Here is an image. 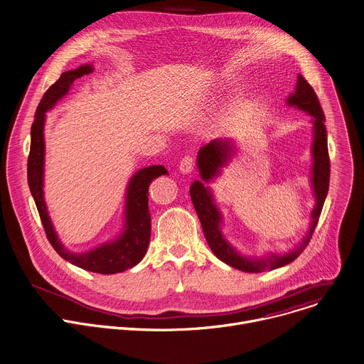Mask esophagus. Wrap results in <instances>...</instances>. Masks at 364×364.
Here are the masks:
<instances>
[{
    "instance_id": "obj_1",
    "label": "esophagus",
    "mask_w": 364,
    "mask_h": 364,
    "mask_svg": "<svg viewBox=\"0 0 364 364\" xmlns=\"http://www.w3.org/2000/svg\"><path fill=\"white\" fill-rule=\"evenodd\" d=\"M180 171L183 173V174H190L191 171H193V168H194V160H193V157L191 156H186L181 161H180Z\"/></svg>"
}]
</instances>
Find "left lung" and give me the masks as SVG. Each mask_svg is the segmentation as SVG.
<instances>
[{
	"mask_svg": "<svg viewBox=\"0 0 364 364\" xmlns=\"http://www.w3.org/2000/svg\"><path fill=\"white\" fill-rule=\"evenodd\" d=\"M287 104L296 107L301 111H306L311 115L313 121V146H311V156H313V167H311V186L314 190L316 205L311 211V221L310 228L306 237L301 240V243L294 247L291 252L286 255H269L264 257H246L240 255L228 241L224 238L221 232V223L223 215L218 211L211 190L204 186L214 177L220 174V168L227 164L230 160L234 147L230 140H213L207 146L201 147L197 156V167L200 171V177L203 181L196 180L190 187V196L193 205L197 211L200 218L204 237L217 259L224 262L225 264L246 272V273H262L266 270H274L290 264L294 262L303 250L307 247L311 234L317 225L318 217L321 214V208L328 191V181H330V159H328V149H327V132L324 126V114L318 98L313 90V87L304 80L303 75L299 74L296 90L293 94L289 95Z\"/></svg>",
	"mask_w": 364,
	"mask_h": 364,
	"instance_id": "1",
	"label": "left lung"
}]
</instances>
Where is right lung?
Masks as SVG:
<instances>
[{
    "label": "right lung",
    "instance_id": "obj_1",
    "mask_svg": "<svg viewBox=\"0 0 364 364\" xmlns=\"http://www.w3.org/2000/svg\"><path fill=\"white\" fill-rule=\"evenodd\" d=\"M91 64L80 65L77 70H70L61 74V77L46 91L43 95L31 126V147L27 164L28 186L36 201L43 227L46 230L47 238L54 247V250L71 264L100 273V274H115L126 272L136 264H139L146 256L150 234H151V215L149 211V187L151 181L163 174H167L163 166H150L139 170L129 181L126 191V207H124V230L115 240L87 252V253H73L67 250L54 230L51 218L47 211L44 201V123L46 112L51 109L57 101H60L70 90L71 84L85 75L92 73Z\"/></svg>",
    "mask_w": 364,
    "mask_h": 364
}]
</instances>
